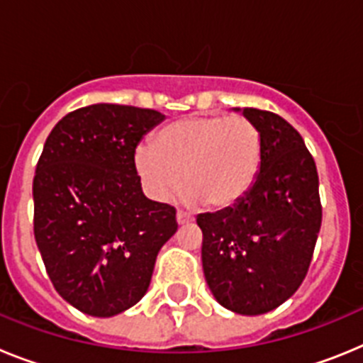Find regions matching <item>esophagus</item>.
<instances>
[{
  "label": "esophagus",
  "instance_id": "34e87169",
  "mask_svg": "<svg viewBox=\"0 0 363 363\" xmlns=\"http://www.w3.org/2000/svg\"><path fill=\"white\" fill-rule=\"evenodd\" d=\"M192 220H194V218H192L191 214L182 213V211H178V213H176V221H178V225H185V223H191Z\"/></svg>",
  "mask_w": 363,
  "mask_h": 363
}]
</instances>
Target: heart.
<instances>
[{
  "label": "heart",
  "mask_w": 363,
  "mask_h": 363,
  "mask_svg": "<svg viewBox=\"0 0 363 363\" xmlns=\"http://www.w3.org/2000/svg\"><path fill=\"white\" fill-rule=\"evenodd\" d=\"M262 136L245 116H192L165 125L152 145L136 150V169L156 200L171 198L182 184L185 203L205 201L230 209L256 184Z\"/></svg>",
  "instance_id": "1"
}]
</instances>
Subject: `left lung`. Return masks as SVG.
<instances>
[{"instance_id":"left-lung-1","label":"left lung","mask_w":363,"mask_h":363,"mask_svg":"<svg viewBox=\"0 0 363 363\" xmlns=\"http://www.w3.org/2000/svg\"><path fill=\"white\" fill-rule=\"evenodd\" d=\"M242 112L262 136L256 184L240 203L198 214L196 223L211 293L225 309L256 316L289 300L306 278L322 205L316 165L300 133L274 112Z\"/></svg>"}]
</instances>
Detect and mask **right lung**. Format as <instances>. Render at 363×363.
<instances>
[{
  "label": "right lung",
  "mask_w": 363,
  "mask_h": 363,
  "mask_svg": "<svg viewBox=\"0 0 363 363\" xmlns=\"http://www.w3.org/2000/svg\"><path fill=\"white\" fill-rule=\"evenodd\" d=\"M152 108L96 104L69 112L43 145L32 184L34 238L54 289L108 318L142 300L176 209L143 194L138 143L163 121Z\"/></svg>",
  "instance_id": "add662e5"
}]
</instances>
